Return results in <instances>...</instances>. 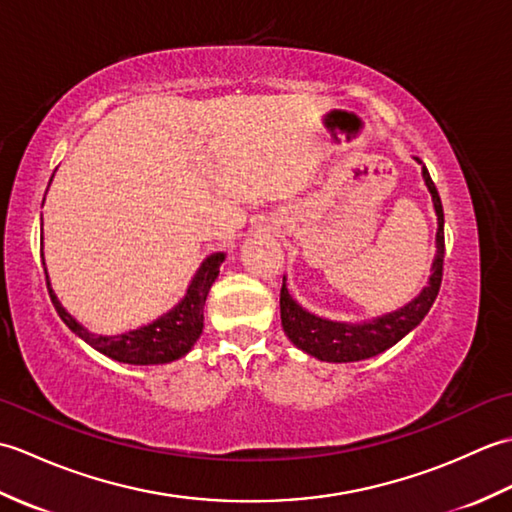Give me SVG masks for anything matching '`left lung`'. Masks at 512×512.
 Here are the masks:
<instances>
[{"instance_id": "1", "label": "left lung", "mask_w": 512, "mask_h": 512, "mask_svg": "<svg viewBox=\"0 0 512 512\" xmlns=\"http://www.w3.org/2000/svg\"><path fill=\"white\" fill-rule=\"evenodd\" d=\"M418 165L422 160L416 158ZM422 180L427 184L431 193L433 211L438 217V233H436V257L431 264V275L427 286L420 290L418 297H413L407 306H402L394 312H387L383 317L361 321V323H347V321H332L317 314L308 312L299 306L297 299H292L286 286L281 284L279 295V308H281V328L286 336L297 345L299 350L319 358L325 363H354L365 361L380 352L389 350L400 339L418 328L420 321L427 317L433 301L438 297V290L442 284V262H444V213L442 202L436 184H433L427 167L422 165Z\"/></svg>"}]
</instances>
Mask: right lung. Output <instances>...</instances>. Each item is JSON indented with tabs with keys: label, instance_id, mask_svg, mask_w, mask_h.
<instances>
[{
	"label": "right lung",
	"instance_id": "add662e5",
	"mask_svg": "<svg viewBox=\"0 0 512 512\" xmlns=\"http://www.w3.org/2000/svg\"><path fill=\"white\" fill-rule=\"evenodd\" d=\"M43 259V253H41ZM226 259V253H211L195 270L193 279L189 281V288L184 292V297L160 314L147 325H140L136 330H129L123 334H94L83 323L76 321L72 314L61 306V301L54 295L50 286V277L46 270V259H43V270H46L48 292L54 303V310L59 312L61 321L68 328L83 339L88 345H92L96 352L114 358L118 363L127 365H165L178 358L187 356L195 341L200 339L204 328V301L213 281L220 275V264Z\"/></svg>",
	"mask_w": 512,
	"mask_h": 512
}]
</instances>
